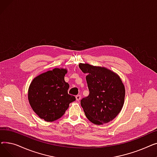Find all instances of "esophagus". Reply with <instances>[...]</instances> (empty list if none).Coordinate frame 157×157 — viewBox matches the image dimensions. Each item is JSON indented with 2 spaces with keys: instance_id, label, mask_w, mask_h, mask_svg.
I'll list each match as a JSON object with an SVG mask.
<instances>
[{
  "instance_id": "esophagus-1",
  "label": "esophagus",
  "mask_w": 157,
  "mask_h": 157,
  "mask_svg": "<svg viewBox=\"0 0 157 157\" xmlns=\"http://www.w3.org/2000/svg\"><path fill=\"white\" fill-rule=\"evenodd\" d=\"M81 95H76V101H80V100H81Z\"/></svg>"
}]
</instances>
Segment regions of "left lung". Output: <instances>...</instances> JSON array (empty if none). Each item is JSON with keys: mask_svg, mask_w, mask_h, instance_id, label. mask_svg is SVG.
I'll list each match as a JSON object with an SVG mask.
<instances>
[{"mask_svg": "<svg viewBox=\"0 0 157 157\" xmlns=\"http://www.w3.org/2000/svg\"><path fill=\"white\" fill-rule=\"evenodd\" d=\"M79 67L88 75L89 95L81 105L86 118L94 124L102 125L117 117L124 103L125 87L120 77L104 67L80 63Z\"/></svg>", "mask_w": 157, "mask_h": 157, "instance_id": "obj_1", "label": "left lung"}]
</instances>
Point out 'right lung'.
Masks as SVG:
<instances>
[{
  "label": "right lung",
  "mask_w": 157,
  "mask_h": 157,
  "mask_svg": "<svg viewBox=\"0 0 157 157\" xmlns=\"http://www.w3.org/2000/svg\"><path fill=\"white\" fill-rule=\"evenodd\" d=\"M67 70L55 68L40 74L30 85L28 97L32 109L42 119L60 118L76 97L68 94L69 85L64 80Z\"/></svg>",
  "instance_id": "add662e5"
}]
</instances>
